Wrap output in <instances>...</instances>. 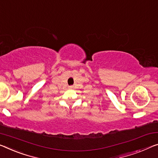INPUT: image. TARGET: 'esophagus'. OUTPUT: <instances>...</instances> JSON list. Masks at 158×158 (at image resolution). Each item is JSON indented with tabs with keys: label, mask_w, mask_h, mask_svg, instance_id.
<instances>
[{
	"label": "esophagus",
	"mask_w": 158,
	"mask_h": 158,
	"mask_svg": "<svg viewBox=\"0 0 158 158\" xmlns=\"http://www.w3.org/2000/svg\"><path fill=\"white\" fill-rule=\"evenodd\" d=\"M73 86H70V87H69V89H73Z\"/></svg>",
	"instance_id": "esophagus-1"
}]
</instances>
